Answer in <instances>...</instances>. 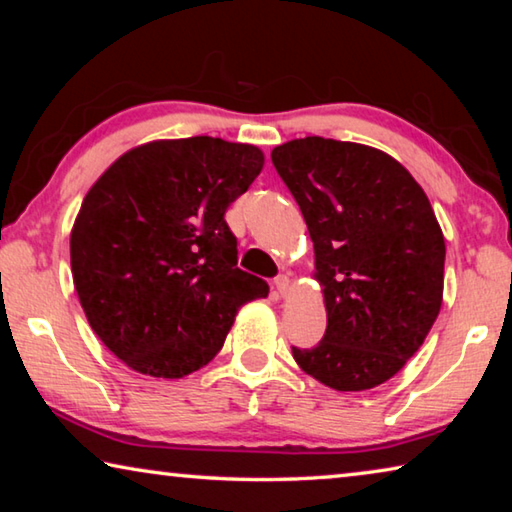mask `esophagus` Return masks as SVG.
<instances>
[{
  "label": "esophagus",
  "mask_w": 512,
  "mask_h": 512,
  "mask_svg": "<svg viewBox=\"0 0 512 512\" xmlns=\"http://www.w3.org/2000/svg\"><path fill=\"white\" fill-rule=\"evenodd\" d=\"M273 287H275V293L280 298H284L289 293V289H291V280L287 275H277L275 280H273Z\"/></svg>",
  "instance_id": "34e87169"
}]
</instances>
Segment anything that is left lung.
<instances>
[{
    "label": "left lung",
    "mask_w": 512,
    "mask_h": 512,
    "mask_svg": "<svg viewBox=\"0 0 512 512\" xmlns=\"http://www.w3.org/2000/svg\"><path fill=\"white\" fill-rule=\"evenodd\" d=\"M271 160L305 216L327 309L323 341L293 348V359L334 391L384 384L443 305L445 237L427 194L366 144L305 137Z\"/></svg>",
    "instance_id": "obj_1"
}]
</instances>
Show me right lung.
Returning <instances> with one entry per match:
<instances>
[{
	"mask_svg": "<svg viewBox=\"0 0 512 512\" xmlns=\"http://www.w3.org/2000/svg\"><path fill=\"white\" fill-rule=\"evenodd\" d=\"M264 153L221 137L158 140L126 151L85 194L69 257L88 323L142 375L180 379L223 348L237 311L268 284L237 268L230 203Z\"/></svg>",
	"mask_w": 512,
	"mask_h": 512,
	"instance_id": "right-lung-1",
	"label": "right lung"
}]
</instances>
